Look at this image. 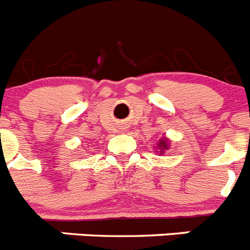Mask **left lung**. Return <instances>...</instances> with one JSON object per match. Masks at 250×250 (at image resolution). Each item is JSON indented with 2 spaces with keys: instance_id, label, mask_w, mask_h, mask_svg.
Instances as JSON below:
<instances>
[{
  "instance_id": "1",
  "label": "left lung",
  "mask_w": 250,
  "mask_h": 250,
  "mask_svg": "<svg viewBox=\"0 0 250 250\" xmlns=\"http://www.w3.org/2000/svg\"><path fill=\"white\" fill-rule=\"evenodd\" d=\"M158 146H159V149H160V152H161V154H164L165 150H167V147H169V144H167V139H165V138L161 139L160 143H158Z\"/></svg>"
}]
</instances>
